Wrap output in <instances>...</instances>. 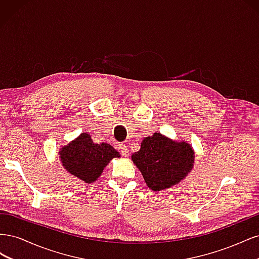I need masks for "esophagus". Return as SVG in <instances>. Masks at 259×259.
I'll return each instance as SVG.
<instances>
[{
	"mask_svg": "<svg viewBox=\"0 0 259 259\" xmlns=\"http://www.w3.org/2000/svg\"><path fill=\"white\" fill-rule=\"evenodd\" d=\"M119 150H120V152H121V154L123 155V156H127L128 155V148L125 146V145H123V144H120L119 145Z\"/></svg>",
	"mask_w": 259,
	"mask_h": 259,
	"instance_id": "obj_1",
	"label": "esophagus"
}]
</instances>
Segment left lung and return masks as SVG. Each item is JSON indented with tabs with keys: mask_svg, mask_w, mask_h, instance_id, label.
Here are the masks:
<instances>
[{
	"mask_svg": "<svg viewBox=\"0 0 259 259\" xmlns=\"http://www.w3.org/2000/svg\"><path fill=\"white\" fill-rule=\"evenodd\" d=\"M132 160L142 171L147 186L160 191L178 184L192 169L194 153L187 143H175L159 133L143 140Z\"/></svg>",
	"mask_w": 259,
	"mask_h": 259,
	"instance_id": "obj_1",
	"label": "left lung"
}]
</instances>
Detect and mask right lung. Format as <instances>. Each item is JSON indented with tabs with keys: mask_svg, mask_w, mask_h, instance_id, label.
Returning <instances> with one entry per match:
<instances>
[{
	"mask_svg": "<svg viewBox=\"0 0 259 259\" xmlns=\"http://www.w3.org/2000/svg\"><path fill=\"white\" fill-rule=\"evenodd\" d=\"M120 153L109 144H94L89 134H81L60 151L62 165L70 174L85 183H93L101 175L105 166Z\"/></svg>",
	"mask_w": 259,
	"mask_h": 259,
	"instance_id": "obj_1",
	"label": "right lung"
}]
</instances>
